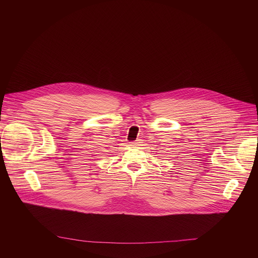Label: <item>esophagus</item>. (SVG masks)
Listing matches in <instances>:
<instances>
[{
    "label": "esophagus",
    "mask_w": 258,
    "mask_h": 258,
    "mask_svg": "<svg viewBox=\"0 0 258 258\" xmlns=\"http://www.w3.org/2000/svg\"><path fill=\"white\" fill-rule=\"evenodd\" d=\"M131 143H132V146L136 147V146H138V145H139V143H140V140H138L137 142H131Z\"/></svg>",
    "instance_id": "obj_1"
}]
</instances>
